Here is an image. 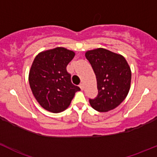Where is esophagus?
I'll return each mask as SVG.
<instances>
[{
    "mask_svg": "<svg viewBox=\"0 0 157 157\" xmlns=\"http://www.w3.org/2000/svg\"><path fill=\"white\" fill-rule=\"evenodd\" d=\"M80 88L81 89V90H83V89H84V85H83V83H80Z\"/></svg>",
    "mask_w": 157,
    "mask_h": 157,
    "instance_id": "esophagus-1",
    "label": "esophagus"
}]
</instances>
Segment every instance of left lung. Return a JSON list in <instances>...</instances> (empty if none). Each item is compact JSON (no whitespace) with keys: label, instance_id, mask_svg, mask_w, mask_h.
I'll use <instances>...</instances> for the list:
<instances>
[{"label":"left lung","instance_id":"left-lung-1","mask_svg":"<svg viewBox=\"0 0 157 157\" xmlns=\"http://www.w3.org/2000/svg\"><path fill=\"white\" fill-rule=\"evenodd\" d=\"M97 80L98 94L90 99L92 108L99 112L116 108L126 98L132 80L131 68L122 55L104 48L86 52Z\"/></svg>","mask_w":157,"mask_h":157}]
</instances>
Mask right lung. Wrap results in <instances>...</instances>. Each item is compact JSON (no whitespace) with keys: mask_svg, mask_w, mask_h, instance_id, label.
Returning <instances> with one entry per match:
<instances>
[{"mask_svg":"<svg viewBox=\"0 0 157 157\" xmlns=\"http://www.w3.org/2000/svg\"><path fill=\"white\" fill-rule=\"evenodd\" d=\"M74 56V51L56 47L40 52L33 61L29 75L31 90L40 105L49 112L66 110L80 90L66 70Z\"/></svg>","mask_w":157,"mask_h":157,"instance_id":"right-lung-1","label":"right lung"}]
</instances>
